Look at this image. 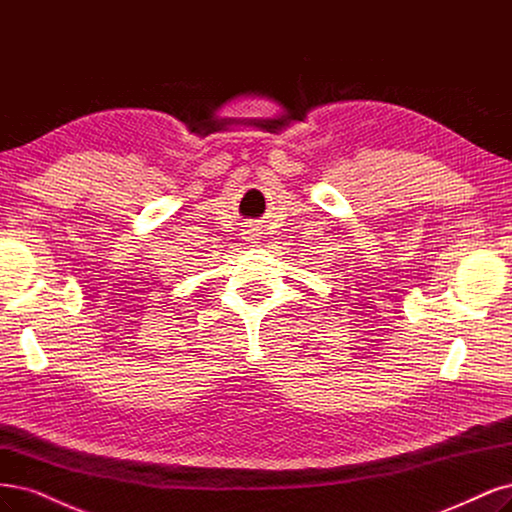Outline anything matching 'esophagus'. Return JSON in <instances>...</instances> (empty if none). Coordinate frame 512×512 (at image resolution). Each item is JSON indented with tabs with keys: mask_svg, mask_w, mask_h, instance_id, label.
Wrapping results in <instances>:
<instances>
[{
	"mask_svg": "<svg viewBox=\"0 0 512 512\" xmlns=\"http://www.w3.org/2000/svg\"><path fill=\"white\" fill-rule=\"evenodd\" d=\"M241 235H243V239L248 241V243H258V237H260L258 228H254V226H245L243 231H241Z\"/></svg>",
	"mask_w": 512,
	"mask_h": 512,
	"instance_id": "34e87169",
	"label": "esophagus"
}]
</instances>
